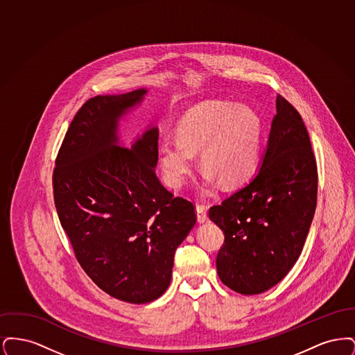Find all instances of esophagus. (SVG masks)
I'll use <instances>...</instances> for the list:
<instances>
[{
	"label": "esophagus",
	"mask_w": 355,
	"mask_h": 355,
	"mask_svg": "<svg viewBox=\"0 0 355 355\" xmlns=\"http://www.w3.org/2000/svg\"><path fill=\"white\" fill-rule=\"evenodd\" d=\"M196 211H197V220L200 223H203V222L207 220V211H206V207L203 205H197Z\"/></svg>",
	"instance_id": "esophagus-1"
}]
</instances>
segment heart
Listing matches in <instances>:
<instances>
[{
    "label": "heart",
    "mask_w": 355,
    "mask_h": 355,
    "mask_svg": "<svg viewBox=\"0 0 355 355\" xmlns=\"http://www.w3.org/2000/svg\"><path fill=\"white\" fill-rule=\"evenodd\" d=\"M178 141L165 139L159 148V166L173 189H181L200 153L203 193L217 184L241 185L257 169L263 138V122L248 105L206 101L191 107L177 129Z\"/></svg>",
    "instance_id": "heart-1"
}]
</instances>
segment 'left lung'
Listing matches in <instances>:
<instances>
[{
	"label": "left lung",
	"mask_w": 355,
	"mask_h": 355,
	"mask_svg": "<svg viewBox=\"0 0 355 355\" xmlns=\"http://www.w3.org/2000/svg\"><path fill=\"white\" fill-rule=\"evenodd\" d=\"M268 146L252 181L209 218L225 234L220 281L243 295L281 282L300 258L317 206L318 173L302 117L277 96Z\"/></svg>",
	"instance_id": "left-lung-1"
}]
</instances>
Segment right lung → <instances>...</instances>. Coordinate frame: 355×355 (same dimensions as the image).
Returning a JSON list of instances; mask_svg holds the SVG:
<instances>
[{
  "instance_id": "1",
  "label": "right lung",
  "mask_w": 355,
  "mask_h": 355,
  "mask_svg": "<svg viewBox=\"0 0 355 355\" xmlns=\"http://www.w3.org/2000/svg\"><path fill=\"white\" fill-rule=\"evenodd\" d=\"M148 89L97 96L69 126L53 174L54 203L76 257L92 281L129 304H148L169 287L175 249L196 225L193 203L173 197L155 175L158 128L130 146L119 121Z\"/></svg>"
}]
</instances>
